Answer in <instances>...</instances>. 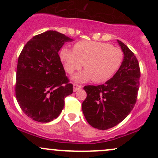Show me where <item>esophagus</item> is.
<instances>
[{
  "label": "esophagus",
  "mask_w": 158,
  "mask_h": 158,
  "mask_svg": "<svg viewBox=\"0 0 158 158\" xmlns=\"http://www.w3.org/2000/svg\"><path fill=\"white\" fill-rule=\"evenodd\" d=\"M82 88V85H78V84H74V85H73V90H74V92H76V91L79 90V89Z\"/></svg>",
  "instance_id": "1"
}]
</instances>
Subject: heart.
<instances>
[{
  "label": "heart",
  "mask_w": 158,
  "mask_h": 158,
  "mask_svg": "<svg viewBox=\"0 0 158 158\" xmlns=\"http://www.w3.org/2000/svg\"><path fill=\"white\" fill-rule=\"evenodd\" d=\"M60 59L65 70L72 74L83 66L84 71L73 76L78 82H85L93 79L96 83L106 82L117 72L123 60V52L110 44L98 41L81 40L73 46V50L63 47Z\"/></svg>",
  "instance_id": "obj_1"
}]
</instances>
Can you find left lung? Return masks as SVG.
Returning a JSON list of instances; mask_svg holds the SVG:
<instances>
[{"label": "left lung", "instance_id": "obj_1", "mask_svg": "<svg viewBox=\"0 0 158 158\" xmlns=\"http://www.w3.org/2000/svg\"><path fill=\"white\" fill-rule=\"evenodd\" d=\"M124 52L120 68L102 85H85L87 96L82 105L84 116L93 128L107 130L124 120L137 101L141 70L134 52L118 40Z\"/></svg>", "mask_w": 158, "mask_h": 158}]
</instances>
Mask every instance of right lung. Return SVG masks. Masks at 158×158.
Here are the masks:
<instances>
[{
	"label": "right lung",
	"instance_id": "1",
	"mask_svg": "<svg viewBox=\"0 0 158 158\" xmlns=\"http://www.w3.org/2000/svg\"><path fill=\"white\" fill-rule=\"evenodd\" d=\"M72 40L63 33L48 30L33 36L19 56L16 98L22 111L36 122L56 118L65 98L73 93V85L58 54L63 44Z\"/></svg>",
	"mask_w": 158,
	"mask_h": 158
}]
</instances>
